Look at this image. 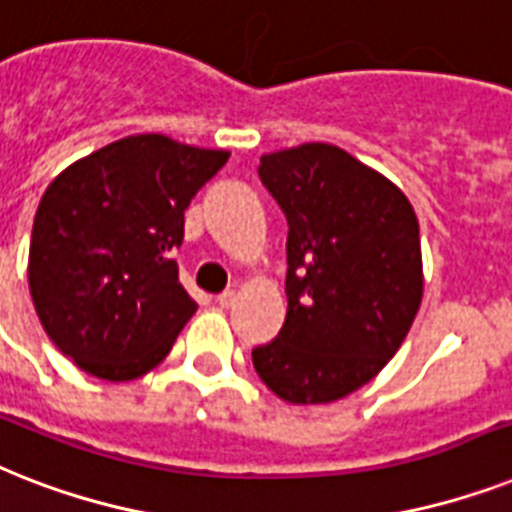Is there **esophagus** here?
I'll return each instance as SVG.
<instances>
[{"label":"esophagus","mask_w":512,"mask_h":512,"mask_svg":"<svg viewBox=\"0 0 512 512\" xmlns=\"http://www.w3.org/2000/svg\"><path fill=\"white\" fill-rule=\"evenodd\" d=\"M235 301H237L235 290H224V293H219V296H216V304L222 306V309H230V306H235Z\"/></svg>","instance_id":"1"}]
</instances>
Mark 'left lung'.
I'll list each match as a JSON object with an SVG mask.
<instances>
[{
  "label": "left lung",
  "instance_id": "left-lung-1",
  "mask_svg": "<svg viewBox=\"0 0 512 512\" xmlns=\"http://www.w3.org/2000/svg\"><path fill=\"white\" fill-rule=\"evenodd\" d=\"M259 177L288 219V314L253 367L285 402H335L410 333L423 301L418 216L391 179L327 142L261 155Z\"/></svg>",
  "mask_w": 512,
  "mask_h": 512
}]
</instances>
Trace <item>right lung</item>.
<instances>
[{"label":"right lung","instance_id":"1","mask_svg":"<svg viewBox=\"0 0 512 512\" xmlns=\"http://www.w3.org/2000/svg\"><path fill=\"white\" fill-rule=\"evenodd\" d=\"M227 150L132 134L57 174L36 208L28 290L44 333L92 378L124 383L161 365L198 304L171 251L192 195Z\"/></svg>","mask_w":512,"mask_h":512}]
</instances>
